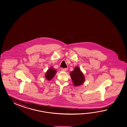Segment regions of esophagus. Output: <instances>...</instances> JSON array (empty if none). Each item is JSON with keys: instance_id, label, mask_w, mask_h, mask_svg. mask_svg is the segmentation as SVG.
I'll return each instance as SVG.
<instances>
[{"instance_id": "esophagus-1", "label": "esophagus", "mask_w": 127, "mask_h": 127, "mask_svg": "<svg viewBox=\"0 0 127 127\" xmlns=\"http://www.w3.org/2000/svg\"><path fill=\"white\" fill-rule=\"evenodd\" d=\"M61 70H62L63 71L66 72V71H67V68H62L61 69Z\"/></svg>"}]
</instances>
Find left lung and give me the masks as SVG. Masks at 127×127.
I'll use <instances>...</instances> for the list:
<instances>
[{
	"instance_id": "obj_1",
	"label": "left lung",
	"mask_w": 127,
	"mask_h": 127,
	"mask_svg": "<svg viewBox=\"0 0 127 127\" xmlns=\"http://www.w3.org/2000/svg\"><path fill=\"white\" fill-rule=\"evenodd\" d=\"M70 75L74 86H78L84 84L85 77L79 67H75L73 71L70 73Z\"/></svg>"
}]
</instances>
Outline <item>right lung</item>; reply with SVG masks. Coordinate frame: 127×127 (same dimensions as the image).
Segmentation results:
<instances>
[{"label": "right lung", "instance_id": "1", "mask_svg": "<svg viewBox=\"0 0 127 127\" xmlns=\"http://www.w3.org/2000/svg\"><path fill=\"white\" fill-rule=\"evenodd\" d=\"M56 70L54 69L53 67H50L48 70L46 71L45 74V77L47 80H50L54 78L56 73Z\"/></svg>", "mask_w": 127, "mask_h": 127}]
</instances>
